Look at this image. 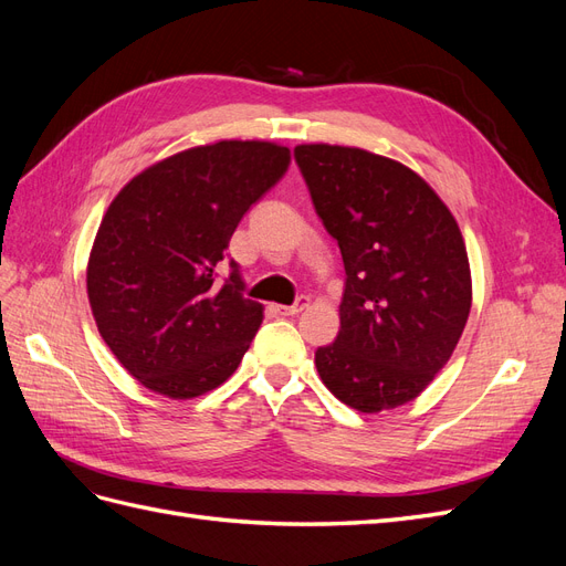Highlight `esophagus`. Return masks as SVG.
<instances>
[{"label": "esophagus", "instance_id": "esophagus-1", "mask_svg": "<svg viewBox=\"0 0 566 566\" xmlns=\"http://www.w3.org/2000/svg\"><path fill=\"white\" fill-rule=\"evenodd\" d=\"M306 304H310V297H306V295H300V297L295 300V304H290V306H285V304H276V306H273V312L281 314V316H295V314H300V312L304 310Z\"/></svg>", "mask_w": 566, "mask_h": 566}]
</instances>
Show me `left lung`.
I'll use <instances>...</instances> for the list:
<instances>
[{"label":"left lung","instance_id":"8db88e82","mask_svg":"<svg viewBox=\"0 0 566 566\" xmlns=\"http://www.w3.org/2000/svg\"><path fill=\"white\" fill-rule=\"evenodd\" d=\"M295 163L347 273L339 333L316 349L321 380L361 413L413 401L447 366L470 316L455 219L397 160L312 144L295 148Z\"/></svg>","mask_w":566,"mask_h":566}]
</instances>
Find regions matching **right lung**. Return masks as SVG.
I'll return each mask as SVG.
<instances>
[{"instance_id":"right-lung-1","label":"right lung","mask_w":566,"mask_h":566,"mask_svg":"<svg viewBox=\"0 0 566 566\" xmlns=\"http://www.w3.org/2000/svg\"><path fill=\"white\" fill-rule=\"evenodd\" d=\"M290 165V148L219 142L134 177L101 221L87 293L101 337L129 375L169 399L229 380L262 325L241 269L219 279L243 214Z\"/></svg>"}]
</instances>
